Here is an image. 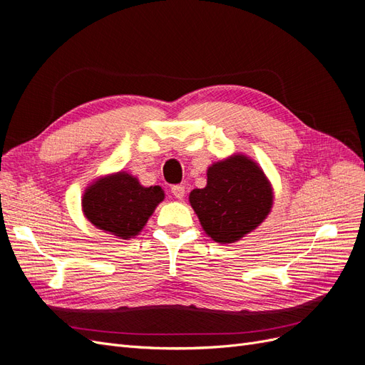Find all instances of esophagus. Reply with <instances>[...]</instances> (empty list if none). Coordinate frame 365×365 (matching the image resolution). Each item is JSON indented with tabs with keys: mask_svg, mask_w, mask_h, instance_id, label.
<instances>
[{
	"mask_svg": "<svg viewBox=\"0 0 365 365\" xmlns=\"http://www.w3.org/2000/svg\"><path fill=\"white\" fill-rule=\"evenodd\" d=\"M172 193H173L176 200H182V197L185 196V187L184 185H173Z\"/></svg>",
	"mask_w": 365,
	"mask_h": 365,
	"instance_id": "34e87169",
	"label": "esophagus"
}]
</instances>
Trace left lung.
Returning a JSON list of instances; mask_svg holds the SVG:
<instances>
[{
    "label": "left lung",
    "mask_w": 365,
    "mask_h": 365,
    "mask_svg": "<svg viewBox=\"0 0 365 365\" xmlns=\"http://www.w3.org/2000/svg\"><path fill=\"white\" fill-rule=\"evenodd\" d=\"M272 197V187L257 163L237 153L210 165L207 185L192 190L189 201L210 237L233 244L263 222Z\"/></svg>",
    "instance_id": "8db88e82"
}]
</instances>
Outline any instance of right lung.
<instances>
[{
  "mask_svg": "<svg viewBox=\"0 0 365 365\" xmlns=\"http://www.w3.org/2000/svg\"><path fill=\"white\" fill-rule=\"evenodd\" d=\"M163 200L160 185L145 187L135 176L117 172L102 176L88 187L82 210L94 227L128 240L140 233Z\"/></svg>",
  "mask_w": 365,
  "mask_h": 365,
  "instance_id": "1",
  "label": "right lung"
}]
</instances>
